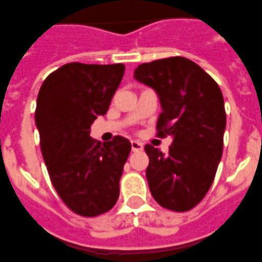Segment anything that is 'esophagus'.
Returning a JSON list of instances; mask_svg holds the SVG:
<instances>
[{
  "mask_svg": "<svg viewBox=\"0 0 262 262\" xmlns=\"http://www.w3.org/2000/svg\"><path fill=\"white\" fill-rule=\"evenodd\" d=\"M130 144H132V149H133L135 152H137V151H141V149H143V144H141L140 141H136V140H133Z\"/></svg>",
  "mask_w": 262,
  "mask_h": 262,
  "instance_id": "34e87169",
  "label": "esophagus"
}]
</instances>
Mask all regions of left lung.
<instances>
[{
  "mask_svg": "<svg viewBox=\"0 0 262 262\" xmlns=\"http://www.w3.org/2000/svg\"><path fill=\"white\" fill-rule=\"evenodd\" d=\"M135 78L159 96L158 136L173 137L167 154L144 147L149 191L165 209L191 210L213 184L223 155L227 115L221 89L205 70L181 56L143 63Z\"/></svg>",
  "mask_w": 262,
  "mask_h": 262,
  "instance_id": "left-lung-1",
  "label": "left lung"
}]
</instances>
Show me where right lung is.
Wrapping results in <instances>:
<instances>
[{
    "instance_id": "1",
    "label": "right lung",
    "mask_w": 262,
    "mask_h": 262,
    "mask_svg": "<svg viewBox=\"0 0 262 262\" xmlns=\"http://www.w3.org/2000/svg\"><path fill=\"white\" fill-rule=\"evenodd\" d=\"M125 66L67 63L39 89L35 123L48 173L60 199L82 217L111 210L130 154L129 140L115 136L101 144L89 136L122 81Z\"/></svg>"
}]
</instances>
